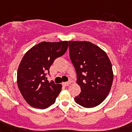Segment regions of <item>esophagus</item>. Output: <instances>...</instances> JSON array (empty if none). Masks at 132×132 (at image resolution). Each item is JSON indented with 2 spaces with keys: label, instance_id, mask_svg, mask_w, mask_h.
<instances>
[{
  "label": "esophagus",
  "instance_id": "34e87169",
  "mask_svg": "<svg viewBox=\"0 0 132 132\" xmlns=\"http://www.w3.org/2000/svg\"><path fill=\"white\" fill-rule=\"evenodd\" d=\"M70 84H71L70 81H67V82H64V83H63V85L65 86H68Z\"/></svg>",
  "mask_w": 132,
  "mask_h": 132
}]
</instances>
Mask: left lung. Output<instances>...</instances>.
<instances>
[{
  "label": "left lung",
  "mask_w": 132,
  "mask_h": 132,
  "mask_svg": "<svg viewBox=\"0 0 132 132\" xmlns=\"http://www.w3.org/2000/svg\"><path fill=\"white\" fill-rule=\"evenodd\" d=\"M69 56L81 92L74 98L86 108L101 104L109 93L113 79L111 63L104 51L89 42L69 41Z\"/></svg>",
  "instance_id": "8db88e82"
}]
</instances>
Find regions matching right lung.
<instances>
[{"mask_svg": "<svg viewBox=\"0 0 132 132\" xmlns=\"http://www.w3.org/2000/svg\"><path fill=\"white\" fill-rule=\"evenodd\" d=\"M68 42H42L30 48L17 71V85L26 101L32 107L44 109L54 104L62 86L47 80L54 60L63 55Z\"/></svg>", "mask_w": 132, "mask_h": 132, "instance_id": "right-lung-1", "label": "right lung"}]
</instances>
